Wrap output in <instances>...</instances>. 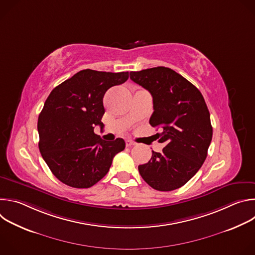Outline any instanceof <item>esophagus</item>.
<instances>
[{"label":"esophagus","mask_w":255,"mask_h":255,"mask_svg":"<svg viewBox=\"0 0 255 255\" xmlns=\"http://www.w3.org/2000/svg\"><path fill=\"white\" fill-rule=\"evenodd\" d=\"M136 143L134 142V141H132V140H126V146L127 147H130V146H133V145H135Z\"/></svg>","instance_id":"obj_1"}]
</instances>
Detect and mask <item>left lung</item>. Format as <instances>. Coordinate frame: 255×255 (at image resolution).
Masks as SVG:
<instances>
[{"label":"left lung","instance_id":"8db88e82","mask_svg":"<svg viewBox=\"0 0 255 255\" xmlns=\"http://www.w3.org/2000/svg\"><path fill=\"white\" fill-rule=\"evenodd\" d=\"M130 79L153 98L149 123L160 128L161 152L138 166L154 190L168 192L186 185L203 165L213 136L208 107L201 92L171 68L157 66L131 71Z\"/></svg>","mask_w":255,"mask_h":255}]
</instances>
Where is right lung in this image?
<instances>
[{"label":"right lung","instance_id":"obj_1","mask_svg":"<svg viewBox=\"0 0 255 255\" xmlns=\"http://www.w3.org/2000/svg\"><path fill=\"white\" fill-rule=\"evenodd\" d=\"M128 78V71L84 69L51 91L38 117V146L61 183L78 189L94 186L110 169L114 156L124 150L122 138L105 141L94 128L104 126L105 93Z\"/></svg>","mask_w":255,"mask_h":255}]
</instances>
